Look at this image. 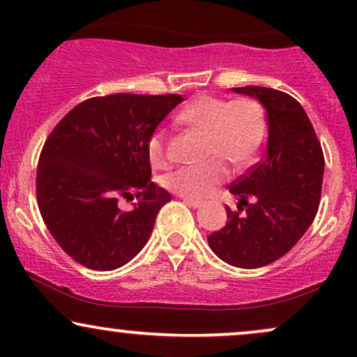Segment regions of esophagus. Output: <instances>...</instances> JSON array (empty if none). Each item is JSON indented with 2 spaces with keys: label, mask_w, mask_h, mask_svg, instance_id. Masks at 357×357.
<instances>
[{
  "label": "esophagus",
  "mask_w": 357,
  "mask_h": 357,
  "mask_svg": "<svg viewBox=\"0 0 357 357\" xmlns=\"http://www.w3.org/2000/svg\"><path fill=\"white\" fill-rule=\"evenodd\" d=\"M183 202L186 203L188 206H191V208H202V206H203V202H198V199H190V198H184Z\"/></svg>",
  "instance_id": "34e87169"
}]
</instances>
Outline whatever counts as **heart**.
<instances>
[{
  "mask_svg": "<svg viewBox=\"0 0 357 357\" xmlns=\"http://www.w3.org/2000/svg\"><path fill=\"white\" fill-rule=\"evenodd\" d=\"M178 121L191 129L206 132V153L210 158H216L206 165L184 166L167 174L166 186L190 199L206 198L227 181L230 167L223 158L238 169L252 165L267 134L264 110L250 97L228 100L204 93L179 112ZM147 154L154 167L169 165L165 134L154 132L151 136Z\"/></svg>",
  "mask_w": 357,
  "mask_h": 357,
  "instance_id": "obj_1",
  "label": "heart"
}]
</instances>
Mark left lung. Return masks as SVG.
<instances>
[{
  "label": "left lung",
  "instance_id": "1",
  "mask_svg": "<svg viewBox=\"0 0 357 357\" xmlns=\"http://www.w3.org/2000/svg\"><path fill=\"white\" fill-rule=\"evenodd\" d=\"M233 92L261 102L268 136L260 161L230 184V192L240 198L238 210L227 208V225L213 231L208 243L233 267L258 268L284 257L312 225L324 154L304 107L289 93L255 85Z\"/></svg>",
  "mask_w": 357,
  "mask_h": 357
}]
</instances>
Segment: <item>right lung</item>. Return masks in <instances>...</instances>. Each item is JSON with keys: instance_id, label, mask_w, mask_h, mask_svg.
Segmentation results:
<instances>
[{"instance_id": "add662e5", "label": "right lung", "mask_w": 357, "mask_h": 357, "mask_svg": "<svg viewBox=\"0 0 357 357\" xmlns=\"http://www.w3.org/2000/svg\"><path fill=\"white\" fill-rule=\"evenodd\" d=\"M181 96L112 93L80 102L45 141L36 199L48 231L67 255L114 270L141 252L169 192L151 181L147 142ZM122 211L121 199L132 201Z\"/></svg>"}]
</instances>
